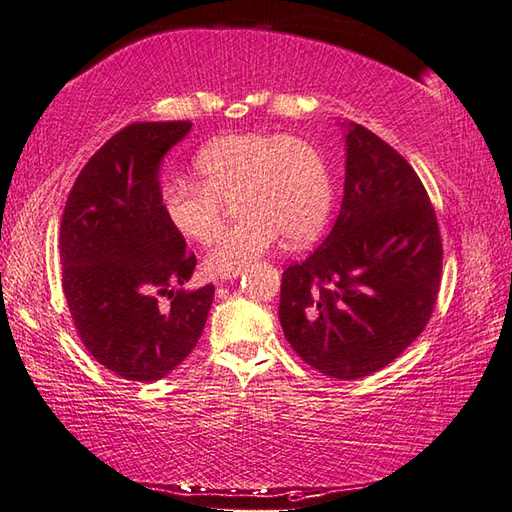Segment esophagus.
I'll return each mask as SVG.
<instances>
[{
    "mask_svg": "<svg viewBox=\"0 0 512 512\" xmlns=\"http://www.w3.org/2000/svg\"><path fill=\"white\" fill-rule=\"evenodd\" d=\"M239 275H242V270H233V273H228V275H224L222 279H237Z\"/></svg>",
    "mask_w": 512,
    "mask_h": 512,
    "instance_id": "obj_1",
    "label": "esophagus"
}]
</instances>
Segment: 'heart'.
<instances>
[{
    "label": "heart",
    "instance_id": "b5f03b06",
    "mask_svg": "<svg viewBox=\"0 0 512 512\" xmlns=\"http://www.w3.org/2000/svg\"><path fill=\"white\" fill-rule=\"evenodd\" d=\"M197 184L162 190V210L175 233L208 244L222 228V202L242 215L206 257L213 275H228L268 253L279 237L306 242L330 208V177L319 150L295 135H226L193 159Z\"/></svg>",
    "mask_w": 512,
    "mask_h": 512
}]
</instances>
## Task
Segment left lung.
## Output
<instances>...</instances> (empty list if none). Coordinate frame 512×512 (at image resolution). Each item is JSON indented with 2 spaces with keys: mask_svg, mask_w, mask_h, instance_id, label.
I'll return each mask as SVG.
<instances>
[{
  "mask_svg": "<svg viewBox=\"0 0 512 512\" xmlns=\"http://www.w3.org/2000/svg\"><path fill=\"white\" fill-rule=\"evenodd\" d=\"M346 139L344 199L322 246L282 275L279 322L319 373L359 379L388 366L433 315L442 237L424 184L368 128Z\"/></svg>",
  "mask_w": 512,
  "mask_h": 512,
  "instance_id": "obj_1",
  "label": "left lung"
}]
</instances>
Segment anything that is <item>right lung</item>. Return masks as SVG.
I'll list each match as a JSON object with an SVG mask.
<instances>
[{
    "mask_svg": "<svg viewBox=\"0 0 512 512\" xmlns=\"http://www.w3.org/2000/svg\"><path fill=\"white\" fill-rule=\"evenodd\" d=\"M190 122L119 130L77 175L59 226L62 286L99 364L157 382L197 346L215 286L186 290L197 259L162 210L159 168Z\"/></svg>",
    "mask_w": 512,
    "mask_h": 512,
    "instance_id": "right-lung-1",
    "label": "right lung"
}]
</instances>
